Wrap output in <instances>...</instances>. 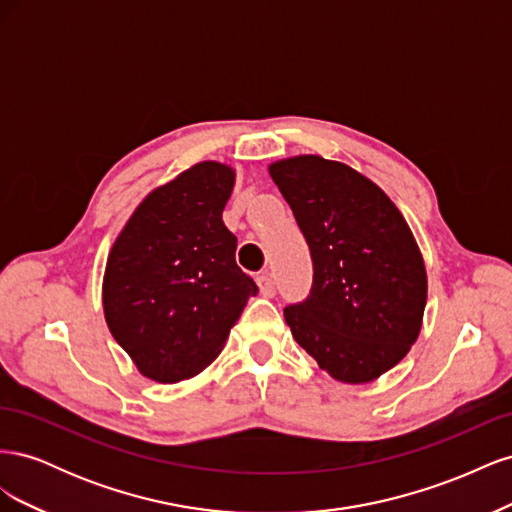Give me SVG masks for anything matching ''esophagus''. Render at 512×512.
<instances>
[{"instance_id": "obj_1", "label": "esophagus", "mask_w": 512, "mask_h": 512, "mask_svg": "<svg viewBox=\"0 0 512 512\" xmlns=\"http://www.w3.org/2000/svg\"><path fill=\"white\" fill-rule=\"evenodd\" d=\"M256 282H258V290L262 297H275V280L271 275H267V273L260 275Z\"/></svg>"}]
</instances>
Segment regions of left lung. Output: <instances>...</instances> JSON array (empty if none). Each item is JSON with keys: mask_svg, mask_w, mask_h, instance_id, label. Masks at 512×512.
Here are the masks:
<instances>
[{"mask_svg": "<svg viewBox=\"0 0 512 512\" xmlns=\"http://www.w3.org/2000/svg\"><path fill=\"white\" fill-rule=\"evenodd\" d=\"M314 262L303 303L284 309L297 344L346 384L380 378L421 333L427 273L404 215L374 181L320 156L273 162Z\"/></svg>", "mask_w": 512, "mask_h": 512, "instance_id": "1", "label": "left lung"}]
</instances>
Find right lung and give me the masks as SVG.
I'll return each instance as SVG.
<instances>
[{
    "label": "right lung",
    "mask_w": 512,
    "mask_h": 512,
    "mask_svg": "<svg viewBox=\"0 0 512 512\" xmlns=\"http://www.w3.org/2000/svg\"><path fill=\"white\" fill-rule=\"evenodd\" d=\"M232 185L235 170L222 162L183 170L136 207L108 254L104 318L149 380L200 374L258 292L222 220Z\"/></svg>",
    "instance_id": "obj_1"
}]
</instances>
